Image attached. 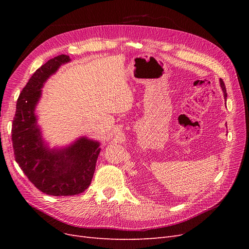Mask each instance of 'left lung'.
<instances>
[{
    "mask_svg": "<svg viewBox=\"0 0 249 249\" xmlns=\"http://www.w3.org/2000/svg\"><path fill=\"white\" fill-rule=\"evenodd\" d=\"M220 85H221V88H222V90H223L224 96L227 97V89H225V85H224V82L222 81V79H220Z\"/></svg>",
    "mask_w": 249,
    "mask_h": 249,
    "instance_id": "1",
    "label": "left lung"
}]
</instances>
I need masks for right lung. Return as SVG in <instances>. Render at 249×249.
I'll return each instance as SVG.
<instances>
[{
    "instance_id": "1",
    "label": "right lung",
    "mask_w": 249,
    "mask_h": 249,
    "mask_svg": "<svg viewBox=\"0 0 249 249\" xmlns=\"http://www.w3.org/2000/svg\"><path fill=\"white\" fill-rule=\"evenodd\" d=\"M59 55L41 65L22 88L12 122L14 158L37 189L54 196H70L84 192L91 184L100 143L81 138L62 150H50L43 145L36 125L34 110L43 83L58 67L70 61Z\"/></svg>"
}]
</instances>
